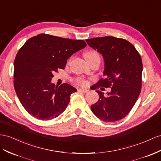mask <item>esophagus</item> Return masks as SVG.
<instances>
[{
  "mask_svg": "<svg viewBox=\"0 0 161 161\" xmlns=\"http://www.w3.org/2000/svg\"><path fill=\"white\" fill-rule=\"evenodd\" d=\"M78 91H79V92H82V93H86L89 91V90L86 89H79Z\"/></svg>",
  "mask_w": 161,
  "mask_h": 161,
  "instance_id": "34e87169",
  "label": "esophagus"
}]
</instances>
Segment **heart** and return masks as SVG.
<instances>
[{
	"mask_svg": "<svg viewBox=\"0 0 161 161\" xmlns=\"http://www.w3.org/2000/svg\"><path fill=\"white\" fill-rule=\"evenodd\" d=\"M84 56H85V58L86 60H89V59H92L95 57H98V56H99V55L97 52H96V51H89L86 52V53L84 55ZM76 82H77V83H79V84L82 85H85L86 84V81L84 79H80V78H79V79H77Z\"/></svg>",
	"mask_w": 161,
	"mask_h": 161,
	"instance_id": "heart-1",
	"label": "heart"
}]
</instances>
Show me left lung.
<instances>
[{
	"label": "left lung",
	"mask_w": 161,
	"mask_h": 161,
	"mask_svg": "<svg viewBox=\"0 0 161 161\" xmlns=\"http://www.w3.org/2000/svg\"><path fill=\"white\" fill-rule=\"evenodd\" d=\"M86 42L104 59V78L98 81L95 89L99 86L111 87L106 97L102 91H96L99 100L91 109L105 122L123 119L131 111L141 92V56L131 43L123 38L103 36L87 39Z\"/></svg>",
	"instance_id": "8db88e82"
}]
</instances>
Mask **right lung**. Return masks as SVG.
<instances>
[{
  "label": "right lung",
  "mask_w": 161,
  "mask_h": 161,
  "mask_svg": "<svg viewBox=\"0 0 161 161\" xmlns=\"http://www.w3.org/2000/svg\"><path fill=\"white\" fill-rule=\"evenodd\" d=\"M86 46L82 40L40 34L21 47L14 62V88L30 115L49 120L66 109L71 94L77 90L67 83L55 86L51 80L72 54Z\"/></svg>",
  "instance_id": "right-lung-1"
}]
</instances>
